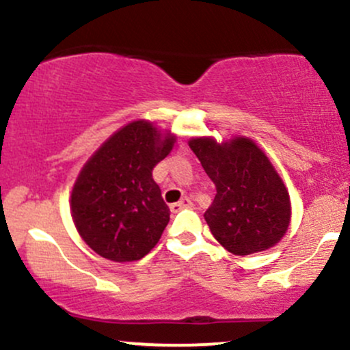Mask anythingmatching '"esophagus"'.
Instances as JSON below:
<instances>
[{
	"label": "esophagus",
	"mask_w": 350,
	"mask_h": 350,
	"mask_svg": "<svg viewBox=\"0 0 350 350\" xmlns=\"http://www.w3.org/2000/svg\"><path fill=\"white\" fill-rule=\"evenodd\" d=\"M189 207H192V200L189 198H183L179 202L171 204V212H179L180 208H189Z\"/></svg>",
	"instance_id": "obj_1"
}]
</instances>
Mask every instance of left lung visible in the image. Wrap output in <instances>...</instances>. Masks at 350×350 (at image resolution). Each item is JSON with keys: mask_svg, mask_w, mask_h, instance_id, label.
I'll return each mask as SVG.
<instances>
[{"mask_svg": "<svg viewBox=\"0 0 350 350\" xmlns=\"http://www.w3.org/2000/svg\"><path fill=\"white\" fill-rule=\"evenodd\" d=\"M217 194L204 219L215 240L234 255H250L286 234L291 202L268 156L247 136L219 143L211 136L189 139Z\"/></svg>", "mask_w": 350, "mask_h": 350, "instance_id": "8db88e82", "label": "left lung"}]
</instances>
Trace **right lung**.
Wrapping results in <instances>:
<instances>
[{
	"label": "right lung",
	"instance_id": "1",
	"mask_svg": "<svg viewBox=\"0 0 350 350\" xmlns=\"http://www.w3.org/2000/svg\"><path fill=\"white\" fill-rule=\"evenodd\" d=\"M176 143L148 120L115 131L83 164L70 194V214L83 242L111 262L148 255L170 222L152 167Z\"/></svg>",
	"mask_w": 350,
	"mask_h": 350
}]
</instances>
